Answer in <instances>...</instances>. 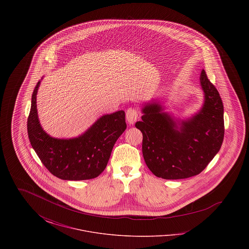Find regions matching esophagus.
<instances>
[{
    "instance_id": "obj_1",
    "label": "esophagus",
    "mask_w": 249,
    "mask_h": 249,
    "mask_svg": "<svg viewBox=\"0 0 249 249\" xmlns=\"http://www.w3.org/2000/svg\"><path fill=\"white\" fill-rule=\"evenodd\" d=\"M126 119L129 124H133L138 119V112L137 109L134 107H130L126 111Z\"/></svg>"
}]
</instances>
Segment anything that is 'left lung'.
<instances>
[{"label":"left lung","instance_id":"left-lung-1","mask_svg":"<svg viewBox=\"0 0 249 249\" xmlns=\"http://www.w3.org/2000/svg\"><path fill=\"white\" fill-rule=\"evenodd\" d=\"M204 104L187 120H175L160 104L142 109L135 127L142 133L145 164L158 178L184 179L201 173L219 151L224 138V109L217 89L201 72ZM179 127H178V126Z\"/></svg>","mask_w":249,"mask_h":249}]
</instances>
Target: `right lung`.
Segmentation results:
<instances>
[{
	"label": "right lung",
	"instance_id": "right-lung-1",
	"mask_svg": "<svg viewBox=\"0 0 249 249\" xmlns=\"http://www.w3.org/2000/svg\"><path fill=\"white\" fill-rule=\"evenodd\" d=\"M40 81L32 96L27 122L31 144L40 160L55 177L63 180H88L100 176L106 169L113 146L126 130L125 112L105 115L82 135L57 139L42 129L36 108Z\"/></svg>",
	"mask_w": 249,
	"mask_h": 249
}]
</instances>
